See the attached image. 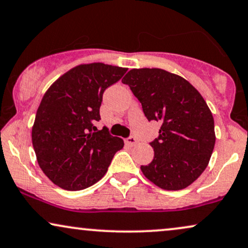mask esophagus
I'll return each instance as SVG.
<instances>
[{"instance_id":"34e87169","label":"esophagus","mask_w":248,"mask_h":248,"mask_svg":"<svg viewBox=\"0 0 248 248\" xmlns=\"http://www.w3.org/2000/svg\"><path fill=\"white\" fill-rule=\"evenodd\" d=\"M124 142H126L128 145H130V146H134V145H136V143H137V140L135 139L134 136H130V137H128V139L124 140Z\"/></svg>"}]
</instances>
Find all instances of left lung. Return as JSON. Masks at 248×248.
Listing matches in <instances>:
<instances>
[{
	"label": "left lung",
	"mask_w": 248,
	"mask_h": 248,
	"mask_svg": "<svg viewBox=\"0 0 248 248\" xmlns=\"http://www.w3.org/2000/svg\"><path fill=\"white\" fill-rule=\"evenodd\" d=\"M122 82L140 102L147 120L160 122L150 145L155 156L140 166L164 190L186 189L208 166L215 145L214 119L207 103L184 78L161 68H133Z\"/></svg>",
	"instance_id": "left-lung-1"
}]
</instances>
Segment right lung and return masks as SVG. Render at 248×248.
<instances>
[{"label":"right lung","instance_id":"1","mask_svg":"<svg viewBox=\"0 0 248 248\" xmlns=\"http://www.w3.org/2000/svg\"><path fill=\"white\" fill-rule=\"evenodd\" d=\"M127 68L104 62L78 65L46 90L36 111L32 143L40 168L52 183L68 191L92 186L108 171L124 140L108 128L95 130L103 93Z\"/></svg>","mask_w":248,"mask_h":248}]
</instances>
